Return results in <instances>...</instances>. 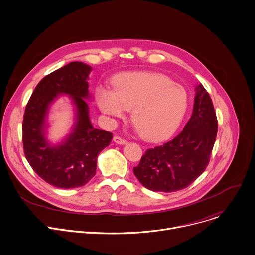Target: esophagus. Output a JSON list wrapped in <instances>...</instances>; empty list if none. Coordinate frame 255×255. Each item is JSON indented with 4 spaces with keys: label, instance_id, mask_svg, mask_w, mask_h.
Returning <instances> with one entry per match:
<instances>
[{
    "label": "esophagus",
    "instance_id": "1",
    "mask_svg": "<svg viewBox=\"0 0 255 255\" xmlns=\"http://www.w3.org/2000/svg\"><path fill=\"white\" fill-rule=\"evenodd\" d=\"M113 140H115V143H117L119 145H126V144H128V142H127L125 138H123L121 136H118V135L113 137Z\"/></svg>",
    "mask_w": 255,
    "mask_h": 255
}]
</instances>
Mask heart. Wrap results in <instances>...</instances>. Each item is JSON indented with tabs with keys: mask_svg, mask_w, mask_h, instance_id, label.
<instances>
[{
	"mask_svg": "<svg viewBox=\"0 0 255 255\" xmlns=\"http://www.w3.org/2000/svg\"><path fill=\"white\" fill-rule=\"evenodd\" d=\"M97 100L105 115L122 119L131 109V121L142 136L156 142L170 136L187 109L188 97L179 84L160 73L137 72L119 76L115 91L99 88Z\"/></svg>",
	"mask_w": 255,
	"mask_h": 255,
	"instance_id": "heart-1",
	"label": "heart"
}]
</instances>
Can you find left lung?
I'll return each instance as SVG.
<instances>
[{
	"mask_svg": "<svg viewBox=\"0 0 255 255\" xmlns=\"http://www.w3.org/2000/svg\"><path fill=\"white\" fill-rule=\"evenodd\" d=\"M192 115L182 131L162 146L148 149L133 174L146 188L173 192L190 185L205 170L218 131L212 99L201 84L195 88Z\"/></svg>",
	"mask_w": 255,
	"mask_h": 255,
	"instance_id": "8db88e82",
	"label": "left lung"
}]
</instances>
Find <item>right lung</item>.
Here are the masks:
<instances>
[{
    "label": "right lung",
    "instance_id": "1",
    "mask_svg": "<svg viewBox=\"0 0 255 255\" xmlns=\"http://www.w3.org/2000/svg\"><path fill=\"white\" fill-rule=\"evenodd\" d=\"M91 67L73 62L45 76L28 101L22 124L25 157L34 172L50 185L76 188L96 173L97 157L112 138L109 131L93 128L89 119L88 75ZM71 95L77 107L73 132L60 146L51 147L44 136V119L49 104L59 94Z\"/></svg>",
    "mask_w": 255,
    "mask_h": 255
}]
</instances>
